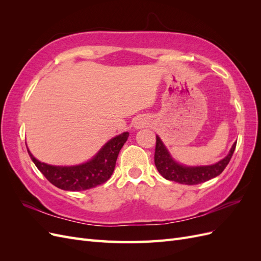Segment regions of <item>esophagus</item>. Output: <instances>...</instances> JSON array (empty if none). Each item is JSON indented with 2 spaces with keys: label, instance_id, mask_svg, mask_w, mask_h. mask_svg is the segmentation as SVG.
I'll return each mask as SVG.
<instances>
[{
  "label": "esophagus",
  "instance_id": "1",
  "mask_svg": "<svg viewBox=\"0 0 261 261\" xmlns=\"http://www.w3.org/2000/svg\"><path fill=\"white\" fill-rule=\"evenodd\" d=\"M149 123H148V120L146 117H139L136 120L135 124H134V127H135L136 129H140V128H144L145 126H147Z\"/></svg>",
  "mask_w": 261,
  "mask_h": 261
}]
</instances>
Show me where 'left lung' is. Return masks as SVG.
Returning a JSON list of instances; mask_svg holds the SVG:
<instances>
[{"label":"left lung","instance_id":"1","mask_svg":"<svg viewBox=\"0 0 261 261\" xmlns=\"http://www.w3.org/2000/svg\"><path fill=\"white\" fill-rule=\"evenodd\" d=\"M236 147V143L233 144L227 155L222 160L210 165H197V167H188V165L178 163L174 160L163 144L161 138L156 135L154 164L160 174L169 180H174L179 184L196 185L207 181L213 177L220 175L226 165L230 162L233 152Z\"/></svg>","mask_w":261,"mask_h":261}]
</instances>
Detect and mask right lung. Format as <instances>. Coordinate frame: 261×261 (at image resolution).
<instances>
[{
    "instance_id": "obj_1",
    "label": "right lung",
    "mask_w": 261,
    "mask_h": 261,
    "mask_svg": "<svg viewBox=\"0 0 261 261\" xmlns=\"http://www.w3.org/2000/svg\"><path fill=\"white\" fill-rule=\"evenodd\" d=\"M128 136L129 133L124 132L113 137L90 160L77 165H51L39 161L27 150L38 170L51 184L63 191L81 192L103 184L111 177L118 152Z\"/></svg>"
}]
</instances>
